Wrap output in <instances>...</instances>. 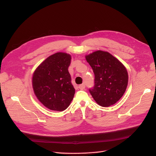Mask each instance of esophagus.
I'll return each instance as SVG.
<instances>
[{"mask_svg": "<svg viewBox=\"0 0 156 156\" xmlns=\"http://www.w3.org/2000/svg\"><path fill=\"white\" fill-rule=\"evenodd\" d=\"M79 88L80 90H84V88H85V84H80V85L79 86Z\"/></svg>", "mask_w": 156, "mask_h": 156, "instance_id": "obj_1", "label": "esophagus"}]
</instances>
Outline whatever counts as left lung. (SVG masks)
I'll return each instance as SVG.
<instances>
[{"mask_svg": "<svg viewBox=\"0 0 156 156\" xmlns=\"http://www.w3.org/2000/svg\"><path fill=\"white\" fill-rule=\"evenodd\" d=\"M85 58L95 75V85L89 90L94 100L101 107L114 105L124 95L128 83L124 65L108 52L101 50Z\"/></svg>", "mask_w": 156, "mask_h": 156, "instance_id": "1", "label": "left lung"}]
</instances>
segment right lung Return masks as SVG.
<instances>
[{
    "instance_id": "right-lung-1",
    "label": "right lung",
    "mask_w": 156,
    "mask_h": 156,
    "mask_svg": "<svg viewBox=\"0 0 156 156\" xmlns=\"http://www.w3.org/2000/svg\"><path fill=\"white\" fill-rule=\"evenodd\" d=\"M71 58L69 54L58 52L44 60L32 74L35 96L50 110L63 111L73 99L75 88L68 72Z\"/></svg>"
}]
</instances>
